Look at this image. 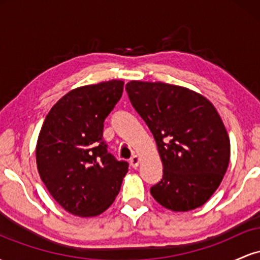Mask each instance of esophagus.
Instances as JSON below:
<instances>
[{"instance_id":"obj_1","label":"esophagus","mask_w":260,"mask_h":260,"mask_svg":"<svg viewBox=\"0 0 260 260\" xmlns=\"http://www.w3.org/2000/svg\"><path fill=\"white\" fill-rule=\"evenodd\" d=\"M139 161H140V159H139L138 155H133V156L131 157V160H129L131 166H132L133 169H137V168H138V165H139Z\"/></svg>"}]
</instances>
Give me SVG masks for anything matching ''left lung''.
Instances as JSON below:
<instances>
[{
  "instance_id": "obj_1",
  "label": "left lung",
  "mask_w": 260,
  "mask_h": 260,
  "mask_svg": "<svg viewBox=\"0 0 260 260\" xmlns=\"http://www.w3.org/2000/svg\"><path fill=\"white\" fill-rule=\"evenodd\" d=\"M126 90L162 161V178L150 188L151 196L174 211L202 207L230 161V139L216 109L198 92L166 83L132 80Z\"/></svg>"
}]
</instances>
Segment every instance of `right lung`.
Returning <instances> with one entry per match:
<instances>
[{"mask_svg": "<svg viewBox=\"0 0 260 260\" xmlns=\"http://www.w3.org/2000/svg\"><path fill=\"white\" fill-rule=\"evenodd\" d=\"M122 80L73 89L45 118L37 144V165L52 198L68 213H104L118 194L127 161L107 151L104 121L121 99Z\"/></svg>", "mask_w": 260, "mask_h": 260, "instance_id": "1", "label": "right lung"}]
</instances>
